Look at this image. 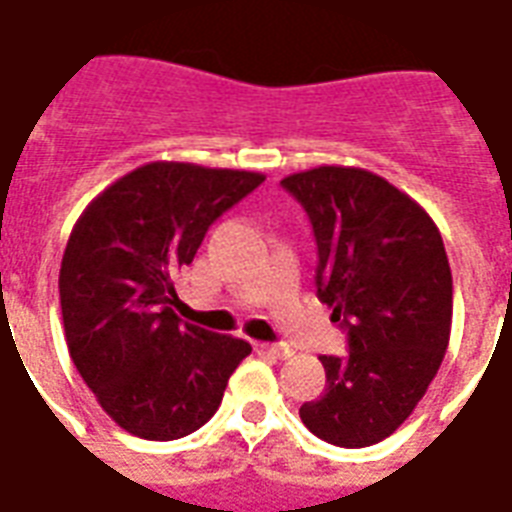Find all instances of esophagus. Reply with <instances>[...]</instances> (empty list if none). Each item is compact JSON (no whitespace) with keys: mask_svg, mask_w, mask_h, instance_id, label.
I'll list each match as a JSON object with an SVG mask.
<instances>
[{"mask_svg":"<svg viewBox=\"0 0 512 512\" xmlns=\"http://www.w3.org/2000/svg\"><path fill=\"white\" fill-rule=\"evenodd\" d=\"M259 349L267 354V357H272V360H289V357L294 354L292 349H289V346H283V343H261Z\"/></svg>","mask_w":512,"mask_h":512,"instance_id":"1","label":"esophagus"}]
</instances>
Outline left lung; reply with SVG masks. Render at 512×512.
I'll return each mask as SVG.
<instances>
[{
	"instance_id": "left-lung-1",
	"label": "left lung",
	"mask_w": 512,
	"mask_h": 512,
	"mask_svg": "<svg viewBox=\"0 0 512 512\" xmlns=\"http://www.w3.org/2000/svg\"><path fill=\"white\" fill-rule=\"evenodd\" d=\"M281 185L308 212L316 294L349 335L346 357H319L327 387L300 406L302 423L330 445H376L414 412L447 352L445 242L431 215L374 171L319 166Z\"/></svg>"
}]
</instances>
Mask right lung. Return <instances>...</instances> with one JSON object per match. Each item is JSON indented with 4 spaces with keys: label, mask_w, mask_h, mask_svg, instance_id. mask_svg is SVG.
Listing matches in <instances>:
<instances>
[{
    "label": "right lung",
    "mask_w": 512,
    "mask_h": 512,
    "mask_svg": "<svg viewBox=\"0 0 512 512\" xmlns=\"http://www.w3.org/2000/svg\"><path fill=\"white\" fill-rule=\"evenodd\" d=\"M261 182L259 171L155 160L108 185L70 231L59 270L67 349L128 434H193L251 354L248 341L182 322L171 305L207 229Z\"/></svg>",
    "instance_id": "right-lung-1"
}]
</instances>
